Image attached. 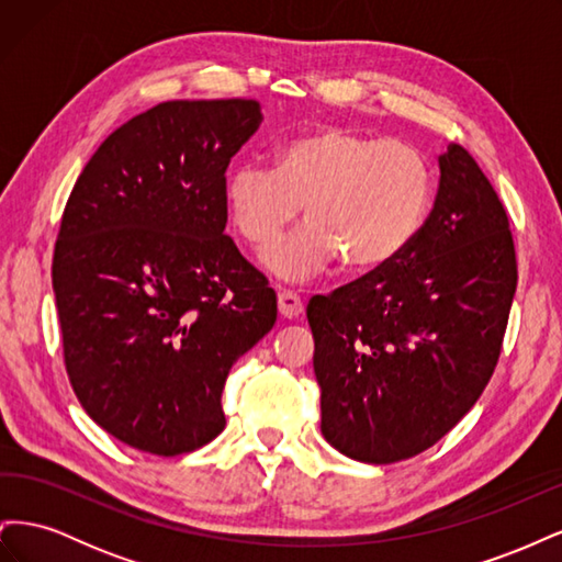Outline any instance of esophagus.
Returning <instances> with one entry per match:
<instances>
[{"instance_id":"obj_1","label":"esophagus","mask_w":562,"mask_h":562,"mask_svg":"<svg viewBox=\"0 0 562 562\" xmlns=\"http://www.w3.org/2000/svg\"><path fill=\"white\" fill-rule=\"evenodd\" d=\"M304 312V304L297 293L293 291H279V314L285 318H297Z\"/></svg>"}]
</instances>
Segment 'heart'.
<instances>
[{
	"mask_svg": "<svg viewBox=\"0 0 562 562\" xmlns=\"http://www.w3.org/2000/svg\"><path fill=\"white\" fill-rule=\"evenodd\" d=\"M434 176L424 151L339 126L281 143L274 168L236 166L227 213L255 250L274 244L304 211L310 225L269 248L274 274L302 281L337 258L349 269H378L413 244L429 213Z\"/></svg>",
	"mask_w": 562,
	"mask_h": 562,
	"instance_id": "b5f03b06",
	"label": "heart"
}]
</instances>
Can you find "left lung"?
<instances>
[{"label":"left lung","mask_w":562,"mask_h":562,"mask_svg":"<svg viewBox=\"0 0 562 562\" xmlns=\"http://www.w3.org/2000/svg\"><path fill=\"white\" fill-rule=\"evenodd\" d=\"M434 209L396 260L307 304L321 434L366 464L443 438L499 361L518 283L502 201L462 145L438 157Z\"/></svg>","instance_id":"1"}]
</instances>
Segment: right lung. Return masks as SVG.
I'll return each mask as SVG.
<instances>
[{"instance_id":"right-lung-1","label":"right lung","mask_w":562,"mask_h":562,"mask_svg":"<svg viewBox=\"0 0 562 562\" xmlns=\"http://www.w3.org/2000/svg\"><path fill=\"white\" fill-rule=\"evenodd\" d=\"M258 100H168L119 126L60 220L54 293L67 378L122 443L173 457L225 429L234 361L277 323V293L225 234Z\"/></svg>"}]
</instances>
